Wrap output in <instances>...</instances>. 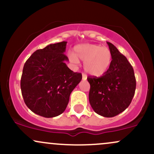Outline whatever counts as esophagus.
I'll return each instance as SVG.
<instances>
[{
    "mask_svg": "<svg viewBox=\"0 0 154 154\" xmlns=\"http://www.w3.org/2000/svg\"><path fill=\"white\" fill-rule=\"evenodd\" d=\"M82 79L83 80H85V79H87V75L84 73L82 74Z\"/></svg>",
    "mask_w": 154,
    "mask_h": 154,
    "instance_id": "34e87169",
    "label": "esophagus"
}]
</instances>
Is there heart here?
Here are the masks:
<instances>
[{
  "mask_svg": "<svg viewBox=\"0 0 154 154\" xmlns=\"http://www.w3.org/2000/svg\"><path fill=\"white\" fill-rule=\"evenodd\" d=\"M72 63L79 59L84 61V69L90 75L100 77L106 73L111 66L112 54L109 48L97 44H80L74 48V52L69 54Z\"/></svg>",
  "mask_w": 154,
  "mask_h": 154,
  "instance_id": "b5f03b06",
  "label": "heart"
}]
</instances>
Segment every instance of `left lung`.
<instances>
[{"instance_id": "8db88e82", "label": "left lung", "mask_w": 154, "mask_h": 154, "mask_svg": "<svg viewBox=\"0 0 154 154\" xmlns=\"http://www.w3.org/2000/svg\"><path fill=\"white\" fill-rule=\"evenodd\" d=\"M107 44L112 54V61L103 76L88 77L91 85L89 101L95 113L104 117H113L130 106L135 95L136 79L127 58L112 43Z\"/></svg>"}]
</instances>
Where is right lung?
<instances>
[{
    "mask_svg": "<svg viewBox=\"0 0 154 154\" xmlns=\"http://www.w3.org/2000/svg\"><path fill=\"white\" fill-rule=\"evenodd\" d=\"M66 42L50 44L31 55L24 63L21 90L26 106L35 114L51 118L65 111L71 93L82 74L68 68Z\"/></svg>",
    "mask_w": 154,
    "mask_h": 154,
    "instance_id": "right-lung-1",
    "label": "right lung"
}]
</instances>
